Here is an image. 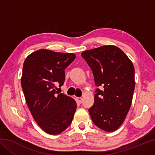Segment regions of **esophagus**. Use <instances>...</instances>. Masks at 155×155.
<instances>
[{
    "label": "esophagus",
    "instance_id": "obj_1",
    "mask_svg": "<svg viewBox=\"0 0 155 155\" xmlns=\"http://www.w3.org/2000/svg\"><path fill=\"white\" fill-rule=\"evenodd\" d=\"M77 101L78 102V103H82V98H81V97H78V98H77Z\"/></svg>",
    "mask_w": 155,
    "mask_h": 155
}]
</instances>
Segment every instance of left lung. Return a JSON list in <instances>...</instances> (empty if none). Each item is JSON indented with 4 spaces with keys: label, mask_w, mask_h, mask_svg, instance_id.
I'll list each match as a JSON object with an SVG mask.
<instances>
[{
    "label": "left lung",
    "mask_w": 155,
    "mask_h": 155,
    "mask_svg": "<svg viewBox=\"0 0 155 155\" xmlns=\"http://www.w3.org/2000/svg\"><path fill=\"white\" fill-rule=\"evenodd\" d=\"M81 56L94 77L98 88L89 109L96 127L107 132L117 130L124 122L135 89L133 63L121 49L108 45L85 51Z\"/></svg>",
    "instance_id": "1"
}]
</instances>
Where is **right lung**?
<instances>
[{"label": "right lung", "instance_id": "1", "mask_svg": "<svg viewBox=\"0 0 155 155\" xmlns=\"http://www.w3.org/2000/svg\"><path fill=\"white\" fill-rule=\"evenodd\" d=\"M73 53L40 49L24 62L21 85L34 120L50 135H58L69 127L77 109L74 99L59 94L65 81V69L74 61Z\"/></svg>", "mask_w": 155, "mask_h": 155}]
</instances>
